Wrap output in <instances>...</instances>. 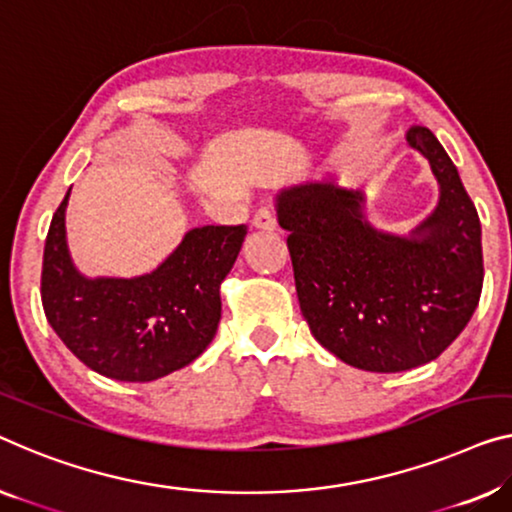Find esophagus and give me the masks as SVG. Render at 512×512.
I'll return each mask as SVG.
<instances>
[{
    "label": "esophagus",
    "instance_id": "obj_1",
    "mask_svg": "<svg viewBox=\"0 0 512 512\" xmlns=\"http://www.w3.org/2000/svg\"><path fill=\"white\" fill-rule=\"evenodd\" d=\"M253 225L257 227V230H276L278 227V218H276V211H273L271 207H262L253 218Z\"/></svg>",
    "mask_w": 512,
    "mask_h": 512
}]
</instances>
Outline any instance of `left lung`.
I'll use <instances>...</instances> for the list:
<instances>
[{
  "label": "left lung",
  "mask_w": 512,
  "mask_h": 512,
  "mask_svg": "<svg viewBox=\"0 0 512 512\" xmlns=\"http://www.w3.org/2000/svg\"><path fill=\"white\" fill-rule=\"evenodd\" d=\"M407 142L441 188L439 207L409 239L365 223L358 190L305 183L278 195L305 322L319 345L370 372L434 361L483 289L480 220L457 167L427 128H409Z\"/></svg>",
  "instance_id": "obj_1"
}]
</instances>
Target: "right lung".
<instances>
[{"mask_svg":"<svg viewBox=\"0 0 512 512\" xmlns=\"http://www.w3.org/2000/svg\"><path fill=\"white\" fill-rule=\"evenodd\" d=\"M68 195L43 250L41 301L52 329L87 368L110 379L154 381L193 363L216 335L220 282L246 225L195 227L147 276L89 280L66 248Z\"/></svg>","mask_w":512,"mask_h":512,"instance_id":"add662e5","label":"right lung"}]
</instances>
